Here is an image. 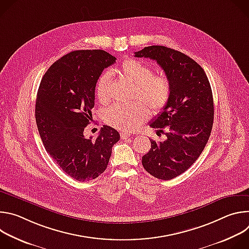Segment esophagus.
Instances as JSON below:
<instances>
[{"label":"esophagus","mask_w":249,"mask_h":249,"mask_svg":"<svg viewBox=\"0 0 249 249\" xmlns=\"http://www.w3.org/2000/svg\"><path fill=\"white\" fill-rule=\"evenodd\" d=\"M120 136H121L122 140H128L131 137V135L129 133H127V132H121Z\"/></svg>","instance_id":"1"}]
</instances>
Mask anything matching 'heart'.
Listing matches in <instances>:
<instances>
[{
    "instance_id": "1",
    "label": "heart",
    "mask_w": 249,
    "mask_h": 249,
    "mask_svg": "<svg viewBox=\"0 0 249 249\" xmlns=\"http://www.w3.org/2000/svg\"><path fill=\"white\" fill-rule=\"evenodd\" d=\"M118 73L133 86V97L145 102L153 113L158 114L165 108L171 94V86L167 77L155 75L151 66L133 58L121 64ZM110 83L109 73L102 74L96 83V96L102 104L108 103L111 98ZM147 117L148 110L141 102L113 105L104 112L105 122L121 131L137 129Z\"/></svg>"
}]
</instances>
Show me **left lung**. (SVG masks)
<instances>
[{
  "instance_id": "left-lung-1",
  "label": "left lung",
  "mask_w": 249,
  "mask_h": 249,
  "mask_svg": "<svg viewBox=\"0 0 249 249\" xmlns=\"http://www.w3.org/2000/svg\"><path fill=\"white\" fill-rule=\"evenodd\" d=\"M135 57L157 61L170 82L169 101L150 124L166 140H150L151 149L142 158L150 174L170 180L196 161L210 138L214 121L212 89L202 67L179 51L153 45L135 52Z\"/></svg>"
}]
</instances>
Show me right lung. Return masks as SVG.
Here are the masks:
<instances>
[{"mask_svg":"<svg viewBox=\"0 0 249 249\" xmlns=\"http://www.w3.org/2000/svg\"><path fill=\"white\" fill-rule=\"evenodd\" d=\"M116 58L103 50H77L57 60L43 76L35 104V119L47 153L69 176L89 181L107 167L120 139L104 125L96 139H87L92 120L94 91L102 71Z\"/></svg>","mask_w":249,"mask_h":249,"instance_id":"right-lung-1","label":"right lung"}]
</instances>
